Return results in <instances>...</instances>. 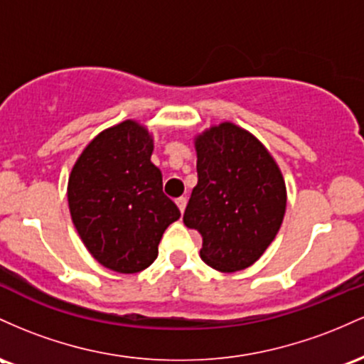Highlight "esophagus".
Instances as JSON below:
<instances>
[{
	"mask_svg": "<svg viewBox=\"0 0 364 364\" xmlns=\"http://www.w3.org/2000/svg\"><path fill=\"white\" fill-rule=\"evenodd\" d=\"M175 203H177L178 210H181L182 213H183V210H186V206H187V198H183V196H181V198L175 199Z\"/></svg>",
	"mask_w": 364,
	"mask_h": 364,
	"instance_id": "obj_1",
	"label": "esophagus"
}]
</instances>
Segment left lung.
<instances>
[{
  "label": "left lung",
  "mask_w": 364,
  "mask_h": 364,
  "mask_svg": "<svg viewBox=\"0 0 364 364\" xmlns=\"http://www.w3.org/2000/svg\"><path fill=\"white\" fill-rule=\"evenodd\" d=\"M198 186L183 213L203 235L201 259L232 273L251 267L279 234L287 206L284 175L246 129L223 122L194 137Z\"/></svg>",
  "instance_id": "obj_1"
}]
</instances>
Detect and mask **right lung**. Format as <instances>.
I'll return each instance as SVG.
<instances>
[{"instance_id": "obj_1", "label": "right lung", "mask_w": 364, "mask_h": 364, "mask_svg": "<svg viewBox=\"0 0 364 364\" xmlns=\"http://www.w3.org/2000/svg\"><path fill=\"white\" fill-rule=\"evenodd\" d=\"M153 149L148 127L124 120L85 146L68 177L73 225L92 258L117 273L148 268L163 232L181 218L177 204L163 194Z\"/></svg>"}]
</instances>
